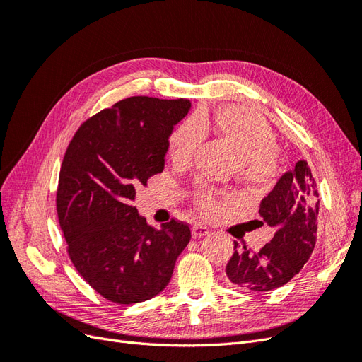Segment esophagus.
<instances>
[{
	"label": "esophagus",
	"mask_w": 362,
	"mask_h": 362,
	"mask_svg": "<svg viewBox=\"0 0 362 362\" xmlns=\"http://www.w3.org/2000/svg\"><path fill=\"white\" fill-rule=\"evenodd\" d=\"M192 234H193L194 238H201V237H205V235L210 234V229H208L204 225H201V223H194L192 226Z\"/></svg>",
	"instance_id": "obj_1"
}]
</instances>
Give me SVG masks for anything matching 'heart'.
Here are the masks:
<instances>
[{
	"label": "heart",
	"instance_id": "obj_1",
	"mask_svg": "<svg viewBox=\"0 0 362 362\" xmlns=\"http://www.w3.org/2000/svg\"><path fill=\"white\" fill-rule=\"evenodd\" d=\"M208 122V117H204ZM204 120L193 115L173 129L169 139L170 157L177 164L192 161L196 149L205 137ZM214 124L225 141L233 146L238 157L237 175L252 187H267L276 178L278 161L275 154V134L267 122L247 108L226 105L214 116ZM231 194L218 193L206 187L196 190V204L206 217L222 211L223 204L233 202Z\"/></svg>",
	"mask_w": 362,
	"mask_h": 362
}]
</instances>
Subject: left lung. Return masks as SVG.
Instances as JSON below:
<instances>
[{"mask_svg":"<svg viewBox=\"0 0 362 362\" xmlns=\"http://www.w3.org/2000/svg\"><path fill=\"white\" fill-rule=\"evenodd\" d=\"M319 205L311 169L300 160L259 204V216L276 229L275 235L257 252L246 246L238 250L234 242L235 250L226 264L229 282L259 293L282 287L298 275L315 246Z\"/></svg>","mask_w":362,"mask_h":362,"instance_id":"obj_1","label":"left lung"}]
</instances>
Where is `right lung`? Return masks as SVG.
<instances>
[{
    "mask_svg": "<svg viewBox=\"0 0 362 362\" xmlns=\"http://www.w3.org/2000/svg\"><path fill=\"white\" fill-rule=\"evenodd\" d=\"M189 100L131 96L78 128L64 154L57 214L69 258L107 300L145 302L169 284L189 245L187 223L160 229L133 205L136 189L164 169L169 137L190 110Z\"/></svg>",
    "mask_w": 362,
    "mask_h": 362,
    "instance_id": "1",
    "label": "right lung"
}]
</instances>
